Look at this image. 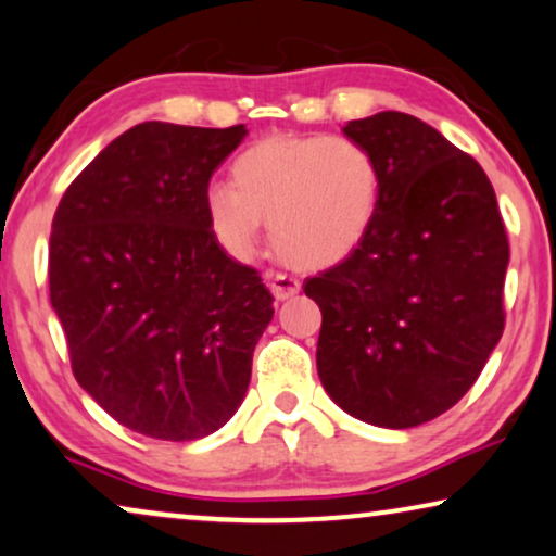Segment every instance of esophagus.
<instances>
[{
	"label": "esophagus",
	"mask_w": 556,
	"mask_h": 556,
	"mask_svg": "<svg viewBox=\"0 0 556 556\" xmlns=\"http://www.w3.org/2000/svg\"><path fill=\"white\" fill-rule=\"evenodd\" d=\"M265 280H268V288L276 295V301H288L301 291L299 280L293 276H286V273H265Z\"/></svg>",
	"instance_id": "34e87169"
}]
</instances>
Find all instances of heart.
Here are the masks:
<instances>
[{"label": "heart", "mask_w": 556, "mask_h": 556, "mask_svg": "<svg viewBox=\"0 0 556 556\" xmlns=\"http://www.w3.org/2000/svg\"><path fill=\"white\" fill-rule=\"evenodd\" d=\"M232 185H212L204 197L217 240L235 257H250L270 225L276 253L303 270L354 255L382 200L375 154L326 134L263 136L232 162Z\"/></svg>", "instance_id": "b5f03b06"}]
</instances>
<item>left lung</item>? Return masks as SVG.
<instances>
[{"label": "left lung", "instance_id": "obj_1", "mask_svg": "<svg viewBox=\"0 0 556 556\" xmlns=\"http://www.w3.org/2000/svg\"><path fill=\"white\" fill-rule=\"evenodd\" d=\"M382 200L354 255L303 283L321 308L316 367L356 420L405 430L466 394L504 333L508 238L481 164L400 111L349 121Z\"/></svg>", "mask_w": 556, "mask_h": 556}]
</instances>
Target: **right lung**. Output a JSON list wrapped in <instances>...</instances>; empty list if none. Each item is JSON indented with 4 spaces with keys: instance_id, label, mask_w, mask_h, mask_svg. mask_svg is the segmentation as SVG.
<instances>
[{
    "instance_id": "1",
    "label": "right lung",
    "mask_w": 556,
    "mask_h": 556,
    "mask_svg": "<svg viewBox=\"0 0 556 556\" xmlns=\"http://www.w3.org/2000/svg\"><path fill=\"white\" fill-rule=\"evenodd\" d=\"M245 126L147 121L67 187L50 235V303L78 384L124 428L200 440L245 400L273 295L219 248L210 179Z\"/></svg>"
}]
</instances>
